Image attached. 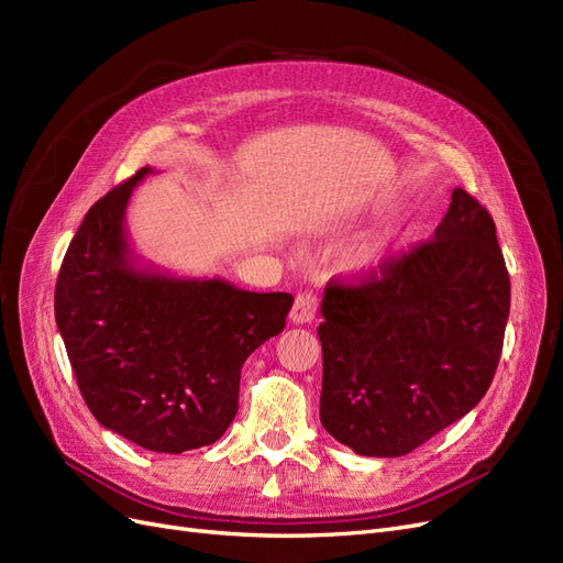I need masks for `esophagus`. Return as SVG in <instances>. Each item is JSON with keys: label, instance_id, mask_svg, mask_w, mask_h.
Returning <instances> with one entry per match:
<instances>
[{"label": "esophagus", "instance_id": "34e87169", "mask_svg": "<svg viewBox=\"0 0 563 563\" xmlns=\"http://www.w3.org/2000/svg\"><path fill=\"white\" fill-rule=\"evenodd\" d=\"M317 314V298L312 294L296 296V302L291 308V321L294 323H310Z\"/></svg>", "mask_w": 563, "mask_h": 563}]
</instances>
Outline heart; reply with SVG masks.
<instances>
[{"label":"heart","instance_id":"heart-1","mask_svg":"<svg viewBox=\"0 0 563 563\" xmlns=\"http://www.w3.org/2000/svg\"><path fill=\"white\" fill-rule=\"evenodd\" d=\"M391 251L389 236H371L360 249L352 253V269L354 272H373L383 265Z\"/></svg>","mask_w":563,"mask_h":563}]
</instances>
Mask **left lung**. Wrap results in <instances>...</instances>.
I'll return each mask as SVG.
<instances>
[{"label":"left lung","instance_id":"left-lung-1","mask_svg":"<svg viewBox=\"0 0 563 563\" xmlns=\"http://www.w3.org/2000/svg\"><path fill=\"white\" fill-rule=\"evenodd\" d=\"M319 418L356 455L399 457L470 413L498 368L509 275L496 223L455 187L428 242L321 298Z\"/></svg>","mask_w":563,"mask_h":563}]
</instances>
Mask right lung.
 Returning <instances> with one entry per match:
<instances>
[{
  "label": "right lung",
  "mask_w": 563,
  "mask_h": 563,
  "mask_svg": "<svg viewBox=\"0 0 563 563\" xmlns=\"http://www.w3.org/2000/svg\"><path fill=\"white\" fill-rule=\"evenodd\" d=\"M147 174L155 168L143 166L84 216L54 310L93 418L141 449L183 453L225 434L240 408L242 366L284 331L294 296L141 263L124 216Z\"/></svg>",
  "instance_id": "right-lung-1"
}]
</instances>
